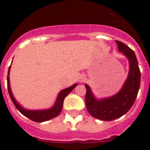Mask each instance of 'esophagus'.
Listing matches in <instances>:
<instances>
[{
	"label": "esophagus",
	"mask_w": 150,
	"mask_h": 150,
	"mask_svg": "<svg viewBox=\"0 0 150 150\" xmlns=\"http://www.w3.org/2000/svg\"><path fill=\"white\" fill-rule=\"evenodd\" d=\"M85 79H86V77H85V76H80V77H79V82L83 83V82L85 81Z\"/></svg>",
	"instance_id": "obj_1"
}]
</instances>
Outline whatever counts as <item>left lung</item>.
I'll use <instances>...</instances> for the list:
<instances>
[{"mask_svg": "<svg viewBox=\"0 0 150 150\" xmlns=\"http://www.w3.org/2000/svg\"><path fill=\"white\" fill-rule=\"evenodd\" d=\"M118 50L126 57L129 63L128 77L121 89L109 98L98 99L86 84V105L91 116L98 120L112 121L121 117L131 109L137 96L140 84V71L134 52L120 41L116 40Z\"/></svg>", "mask_w": 150, "mask_h": 150, "instance_id": "8db88e82", "label": "left lung"}]
</instances>
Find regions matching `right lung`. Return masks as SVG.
I'll return each mask as SVG.
<instances>
[{
  "instance_id": "1",
  "label": "right lung",
  "mask_w": 150,
  "mask_h": 150,
  "mask_svg": "<svg viewBox=\"0 0 150 150\" xmlns=\"http://www.w3.org/2000/svg\"><path fill=\"white\" fill-rule=\"evenodd\" d=\"M10 68H11V65L9 67L8 69V74H7V88L8 91H9V95L10 96L12 101H13V104L16 107V109L18 110L19 112L23 114L24 116L28 117L32 121L36 122H43L47 121L50 120L52 118L56 117L57 116H59V114L61 112L62 110V107H63V102L65 97L68 95L75 87L77 86V83H75L71 86L66 88L62 90L59 92L57 97L56 100H55V104L51 108L46 110H28L22 107L20 104H18L15 98L13 97V93H12L11 88H10Z\"/></svg>"
}]
</instances>
